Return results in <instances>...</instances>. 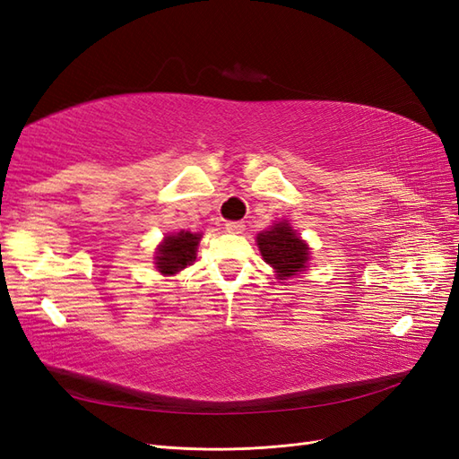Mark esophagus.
I'll use <instances>...</instances> for the list:
<instances>
[{
  "instance_id": "1",
  "label": "esophagus",
  "mask_w": 459,
  "mask_h": 459,
  "mask_svg": "<svg viewBox=\"0 0 459 459\" xmlns=\"http://www.w3.org/2000/svg\"><path fill=\"white\" fill-rule=\"evenodd\" d=\"M245 224L243 221H226V231L228 233H243Z\"/></svg>"
}]
</instances>
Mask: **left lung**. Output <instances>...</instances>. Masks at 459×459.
<instances>
[{"label":"left lung","mask_w":459,"mask_h":459,"mask_svg":"<svg viewBox=\"0 0 459 459\" xmlns=\"http://www.w3.org/2000/svg\"><path fill=\"white\" fill-rule=\"evenodd\" d=\"M258 248L270 266L280 275V280L295 275L307 268L308 247L299 239L295 230L285 221H280L268 231L258 233Z\"/></svg>","instance_id":"8db88e82"}]
</instances>
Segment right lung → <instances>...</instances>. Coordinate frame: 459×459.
<instances>
[{"label":"right lung","instance_id":"add662e5","mask_svg":"<svg viewBox=\"0 0 459 459\" xmlns=\"http://www.w3.org/2000/svg\"><path fill=\"white\" fill-rule=\"evenodd\" d=\"M201 241L199 233L191 231H179L176 235H170L162 241L157 251V268L164 275H172L179 270L187 268L189 264L195 260L197 245Z\"/></svg>","mask_w":459,"mask_h":459}]
</instances>
